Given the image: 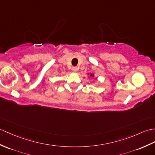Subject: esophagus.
Wrapping results in <instances>:
<instances>
[{"mask_svg": "<svg viewBox=\"0 0 155 155\" xmlns=\"http://www.w3.org/2000/svg\"><path fill=\"white\" fill-rule=\"evenodd\" d=\"M78 70V68L77 67H73V68H72V71H73L74 73H77Z\"/></svg>", "mask_w": 155, "mask_h": 155, "instance_id": "obj_1", "label": "esophagus"}]
</instances>
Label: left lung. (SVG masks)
Instances as JSON below:
<instances>
[{
  "mask_svg": "<svg viewBox=\"0 0 155 155\" xmlns=\"http://www.w3.org/2000/svg\"><path fill=\"white\" fill-rule=\"evenodd\" d=\"M90 76H91V77H94V74H91V75H90Z\"/></svg>",
  "mask_w": 155,
  "mask_h": 155,
  "instance_id": "1",
  "label": "left lung"
}]
</instances>
